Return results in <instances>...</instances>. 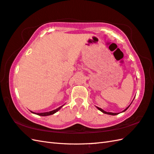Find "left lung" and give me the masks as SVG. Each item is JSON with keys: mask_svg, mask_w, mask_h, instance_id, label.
<instances>
[{"mask_svg": "<svg viewBox=\"0 0 154 154\" xmlns=\"http://www.w3.org/2000/svg\"><path fill=\"white\" fill-rule=\"evenodd\" d=\"M130 107V106H128V107L127 108H125V109H124V110L123 111V112H124V111H125V110H126V109L128 108H129ZM97 108H98V109H99V110H100V111H101L102 112H103V113H104V114H109V115H113V116H115V115H117V114H118V113H112V112H105L104 110H103V109H101V108H98V107H97Z\"/></svg>", "mask_w": 154, "mask_h": 154, "instance_id": "left-lung-1", "label": "left lung"}]
</instances>
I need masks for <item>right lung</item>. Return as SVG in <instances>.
<instances>
[{"label":"right lung","instance_id":"add662e5","mask_svg":"<svg viewBox=\"0 0 154 154\" xmlns=\"http://www.w3.org/2000/svg\"><path fill=\"white\" fill-rule=\"evenodd\" d=\"M62 107V106H60V107H59L57 109H54V110L51 111V112H43V113H34V112H32V113H34V114H36L38 115V116H49V115H52L53 114H54V113H56V112H58Z\"/></svg>","mask_w":154,"mask_h":154}]
</instances>
